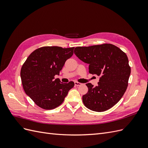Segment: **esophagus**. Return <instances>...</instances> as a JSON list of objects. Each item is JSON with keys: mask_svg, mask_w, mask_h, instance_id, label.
Returning <instances> with one entry per match:
<instances>
[{"mask_svg": "<svg viewBox=\"0 0 148 148\" xmlns=\"http://www.w3.org/2000/svg\"><path fill=\"white\" fill-rule=\"evenodd\" d=\"M82 83H78V82H75V86H80V85H82Z\"/></svg>", "mask_w": 148, "mask_h": 148, "instance_id": "obj_1", "label": "esophagus"}]
</instances>
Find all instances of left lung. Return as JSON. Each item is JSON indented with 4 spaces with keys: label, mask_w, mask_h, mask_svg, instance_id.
<instances>
[{
    "label": "left lung",
    "mask_w": 148,
    "mask_h": 148,
    "mask_svg": "<svg viewBox=\"0 0 148 148\" xmlns=\"http://www.w3.org/2000/svg\"><path fill=\"white\" fill-rule=\"evenodd\" d=\"M74 53L89 64V73L100 77L97 86L86 84L88 91L83 96V104L96 112L110 109L120 100L128 86L131 69L126 53L111 44L77 47Z\"/></svg>",
    "instance_id": "1"
}]
</instances>
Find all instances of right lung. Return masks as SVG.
<instances>
[{
  "label": "right lung",
  "instance_id": "obj_1",
  "mask_svg": "<svg viewBox=\"0 0 148 148\" xmlns=\"http://www.w3.org/2000/svg\"><path fill=\"white\" fill-rule=\"evenodd\" d=\"M75 47L46 46L36 49L21 67L20 76L25 93L42 109L56 108L64 102L74 83L60 82L59 75Z\"/></svg>",
  "mask_w": 148,
  "mask_h": 148
}]
</instances>
